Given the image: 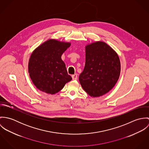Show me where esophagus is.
<instances>
[{
  "label": "esophagus",
  "mask_w": 149,
  "mask_h": 149,
  "mask_svg": "<svg viewBox=\"0 0 149 149\" xmlns=\"http://www.w3.org/2000/svg\"><path fill=\"white\" fill-rule=\"evenodd\" d=\"M72 79L73 80H76L77 79V74H74L73 75H72Z\"/></svg>",
  "instance_id": "34e87169"
}]
</instances>
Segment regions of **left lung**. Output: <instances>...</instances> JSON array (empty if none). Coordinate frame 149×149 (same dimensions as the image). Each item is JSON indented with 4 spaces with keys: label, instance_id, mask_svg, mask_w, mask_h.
Wrapping results in <instances>:
<instances>
[{
    "label": "left lung",
    "instance_id": "left-lung-1",
    "mask_svg": "<svg viewBox=\"0 0 149 149\" xmlns=\"http://www.w3.org/2000/svg\"><path fill=\"white\" fill-rule=\"evenodd\" d=\"M120 63L116 53L107 43L99 41L85 47V64L79 76L83 89L91 96L108 92L118 81Z\"/></svg>",
    "mask_w": 149,
    "mask_h": 149
}]
</instances>
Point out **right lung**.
I'll use <instances>...</instances> for the list:
<instances>
[{
  "label": "right lung",
  "mask_w": 149,
  "mask_h": 149,
  "mask_svg": "<svg viewBox=\"0 0 149 149\" xmlns=\"http://www.w3.org/2000/svg\"><path fill=\"white\" fill-rule=\"evenodd\" d=\"M70 45V43L49 40L33 52L29 62V73L38 89L55 94L72 79L61 59L62 54Z\"/></svg>",
  "instance_id": "obj_1"
}]
</instances>
